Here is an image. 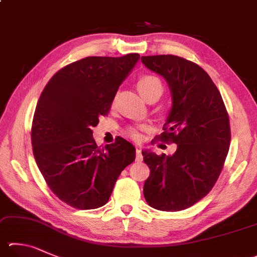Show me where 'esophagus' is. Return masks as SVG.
I'll return each instance as SVG.
<instances>
[{"label":"esophagus","mask_w":257,"mask_h":257,"mask_svg":"<svg viewBox=\"0 0 257 257\" xmlns=\"http://www.w3.org/2000/svg\"><path fill=\"white\" fill-rule=\"evenodd\" d=\"M136 161L142 162L143 161V155H142V148L137 146L136 147Z\"/></svg>","instance_id":"obj_1"}]
</instances>
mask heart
Segmentation results:
<instances>
[{
	"mask_svg": "<svg viewBox=\"0 0 257 257\" xmlns=\"http://www.w3.org/2000/svg\"><path fill=\"white\" fill-rule=\"evenodd\" d=\"M137 88L141 92V94L148 100L152 95L156 93L163 92V83L162 81L155 75H144L137 81ZM128 136L134 139V141H139L141 139V134L136 128H129L127 130Z\"/></svg>",
	"mask_w": 257,
	"mask_h": 257,
	"instance_id": "1",
	"label": "heart"
}]
</instances>
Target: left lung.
Instances as JSON below:
<instances>
[{
  "label": "left lung",
  "instance_id": "8db88e82",
  "mask_svg": "<svg viewBox=\"0 0 257 257\" xmlns=\"http://www.w3.org/2000/svg\"><path fill=\"white\" fill-rule=\"evenodd\" d=\"M142 62L169 84L172 108L156 141L177 145L172 156L143 152L151 169L144 195L162 211L190 208L212 190L230 145L229 115L220 92L204 71L174 55L143 56Z\"/></svg>",
  "mask_w": 257,
  "mask_h": 257
}]
</instances>
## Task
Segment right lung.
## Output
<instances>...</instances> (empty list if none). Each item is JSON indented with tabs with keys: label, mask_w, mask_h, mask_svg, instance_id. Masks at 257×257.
Instances as JSON below:
<instances>
[{
	"label": "right lung",
	"mask_w": 257,
	"mask_h": 257,
	"mask_svg": "<svg viewBox=\"0 0 257 257\" xmlns=\"http://www.w3.org/2000/svg\"><path fill=\"white\" fill-rule=\"evenodd\" d=\"M139 54L92 56L68 64L50 78L37 103L31 127L32 151L46 183L68 206H104L136 149L123 138L101 148L92 128L111 104Z\"/></svg>",
	"instance_id": "1"
}]
</instances>
